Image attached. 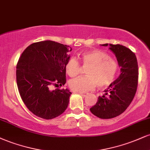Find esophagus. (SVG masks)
I'll return each instance as SVG.
<instances>
[{
    "mask_svg": "<svg viewBox=\"0 0 150 150\" xmlns=\"http://www.w3.org/2000/svg\"><path fill=\"white\" fill-rule=\"evenodd\" d=\"M79 94H80L81 96H82V97H86V96L87 95V94H86V93H82V92H80V93H79Z\"/></svg>",
    "mask_w": 150,
    "mask_h": 150,
    "instance_id": "obj_1",
    "label": "esophagus"
}]
</instances>
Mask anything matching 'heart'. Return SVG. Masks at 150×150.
<instances>
[{
  "instance_id": "obj_1",
  "label": "heart",
  "mask_w": 150,
  "mask_h": 150,
  "mask_svg": "<svg viewBox=\"0 0 150 150\" xmlns=\"http://www.w3.org/2000/svg\"><path fill=\"white\" fill-rule=\"evenodd\" d=\"M81 61L86 70L87 76L80 77L69 82V86L77 92H87L92 90L96 85L104 88L113 83L118 70V63L104 51L98 49L85 51L81 54ZM80 63L78 59L72 57L65 64V71L70 77H76L80 73Z\"/></svg>"
}]
</instances>
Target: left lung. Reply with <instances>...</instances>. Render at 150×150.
Returning a JSON list of instances; mask_svg holds the SVG:
<instances>
[{
    "label": "left lung",
    "instance_id": "obj_1",
    "mask_svg": "<svg viewBox=\"0 0 150 150\" xmlns=\"http://www.w3.org/2000/svg\"><path fill=\"white\" fill-rule=\"evenodd\" d=\"M110 49L116 55L121 73L105 89V95L99 97L90 108L94 116L102 119L115 118L124 112L135 97L138 83V65L135 53L120 44H110Z\"/></svg>",
    "mask_w": 150,
    "mask_h": 150
}]
</instances>
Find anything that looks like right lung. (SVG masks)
I'll use <instances>...</instances> for the list:
<instances>
[{"mask_svg": "<svg viewBox=\"0 0 150 150\" xmlns=\"http://www.w3.org/2000/svg\"><path fill=\"white\" fill-rule=\"evenodd\" d=\"M69 46L53 41L27 46L16 67L17 85L24 104L38 117L52 119L68 107L71 92L60 89L66 82L65 64L70 59ZM52 85L59 88L51 91Z\"/></svg>", "mask_w": 150, "mask_h": 150, "instance_id": "right-lung-1", "label": "right lung"}]
</instances>
